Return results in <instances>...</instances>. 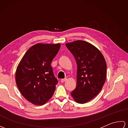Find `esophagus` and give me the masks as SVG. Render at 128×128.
I'll use <instances>...</instances> for the list:
<instances>
[{
    "label": "esophagus",
    "instance_id": "obj_1",
    "mask_svg": "<svg viewBox=\"0 0 128 128\" xmlns=\"http://www.w3.org/2000/svg\"><path fill=\"white\" fill-rule=\"evenodd\" d=\"M67 80V78H62V79H61V80H60V81L62 82H64L65 81H66Z\"/></svg>",
    "mask_w": 128,
    "mask_h": 128
}]
</instances>
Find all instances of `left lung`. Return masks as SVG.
Listing matches in <instances>:
<instances>
[{
    "mask_svg": "<svg viewBox=\"0 0 128 128\" xmlns=\"http://www.w3.org/2000/svg\"><path fill=\"white\" fill-rule=\"evenodd\" d=\"M77 64L76 87L71 92L76 102L84 104L100 93L107 77V64L98 49L84 40L66 44Z\"/></svg>",
    "mask_w": 128,
    "mask_h": 128,
    "instance_id": "obj_1",
    "label": "left lung"
}]
</instances>
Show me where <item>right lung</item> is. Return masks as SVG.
<instances>
[{
	"instance_id": "add662e5",
	"label": "right lung",
	"mask_w": 128,
	"mask_h": 128,
	"mask_svg": "<svg viewBox=\"0 0 128 128\" xmlns=\"http://www.w3.org/2000/svg\"><path fill=\"white\" fill-rule=\"evenodd\" d=\"M60 47L59 43H37L28 49L19 62L16 85L21 94L32 104H44L53 95L58 80L50 64Z\"/></svg>"
}]
</instances>
